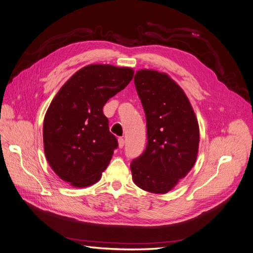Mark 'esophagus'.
Masks as SVG:
<instances>
[{"label": "esophagus", "instance_id": "34e87169", "mask_svg": "<svg viewBox=\"0 0 253 253\" xmlns=\"http://www.w3.org/2000/svg\"><path fill=\"white\" fill-rule=\"evenodd\" d=\"M118 141H119V147L120 148H123L124 145H125V139L123 137H119Z\"/></svg>", "mask_w": 253, "mask_h": 253}]
</instances>
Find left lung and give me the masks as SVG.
<instances>
[{"label": "left lung", "mask_w": 253, "mask_h": 253, "mask_svg": "<svg viewBox=\"0 0 253 253\" xmlns=\"http://www.w3.org/2000/svg\"><path fill=\"white\" fill-rule=\"evenodd\" d=\"M134 84L145 110L148 143L130 165L132 180L144 191L166 194L197 160L198 121L185 92L168 74L139 70Z\"/></svg>", "instance_id": "8db88e82"}]
</instances>
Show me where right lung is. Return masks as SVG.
<instances>
[{
    "instance_id": "add662e5",
    "label": "right lung",
    "mask_w": 253,
    "mask_h": 253,
    "mask_svg": "<svg viewBox=\"0 0 253 253\" xmlns=\"http://www.w3.org/2000/svg\"><path fill=\"white\" fill-rule=\"evenodd\" d=\"M131 68L89 64L65 82L43 120L45 158L52 170L75 188L101 179L118 147L103 106L133 78Z\"/></svg>"
}]
</instances>
